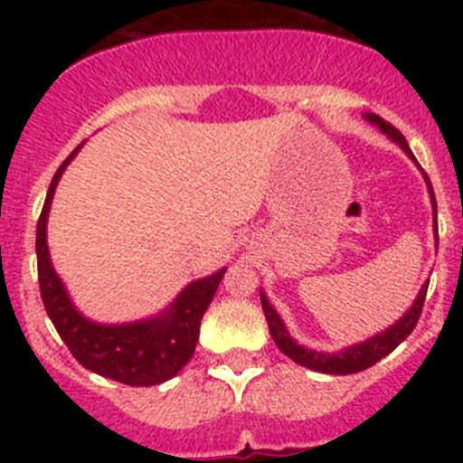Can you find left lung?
<instances>
[{"instance_id": "8db88e82", "label": "left lung", "mask_w": 463, "mask_h": 463, "mask_svg": "<svg viewBox=\"0 0 463 463\" xmlns=\"http://www.w3.org/2000/svg\"><path fill=\"white\" fill-rule=\"evenodd\" d=\"M366 118H369L371 122H375V125H378L380 129L392 138V141L399 143L401 148L406 150V153L415 159V155H412L411 148H408L406 137H403V134L392 125V122L383 120V118L375 116V113H369ZM429 192H431L433 213H436V196H433L431 183H429ZM427 288H429V282L427 285H422V289H420V294H417L415 298V304L411 306V310H408V313L396 322V325H392L390 329L378 334V336L369 338V341H364L359 343V345L347 347V350H343V353H334V354L315 353V350H306V347H301L298 343H294L292 338H289L285 325H282V320L278 317L276 310L271 308V304H269V298L264 297V294H261V308H264V315H267L269 331H271L273 341H276V345L280 347L282 354H288L292 362L301 364V366H306V369H313V371H320V373H331V375H347V373H357V371L369 369V366L378 364L380 359L387 357V354H390L401 341H406V338L411 336V331L415 329L417 320H420V315H422Z\"/></svg>"}]
</instances>
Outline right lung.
<instances>
[{"mask_svg":"<svg viewBox=\"0 0 463 463\" xmlns=\"http://www.w3.org/2000/svg\"><path fill=\"white\" fill-rule=\"evenodd\" d=\"M76 153L79 148L64 159L52 175L46 203L41 208L39 222H36V264H39V288L46 313L76 362L83 364L85 369L122 384H132V387H150V384L165 383L174 378L194 354L202 317L211 306L227 269H220L218 273L187 285L174 306L153 320L120 326H104L85 320L83 315L73 308L64 292L62 280L52 271L46 243L48 211H51L55 185L64 166L71 162Z\"/></svg>","mask_w":463,"mask_h":463,"instance_id":"add662e5","label":"right lung"}]
</instances>
